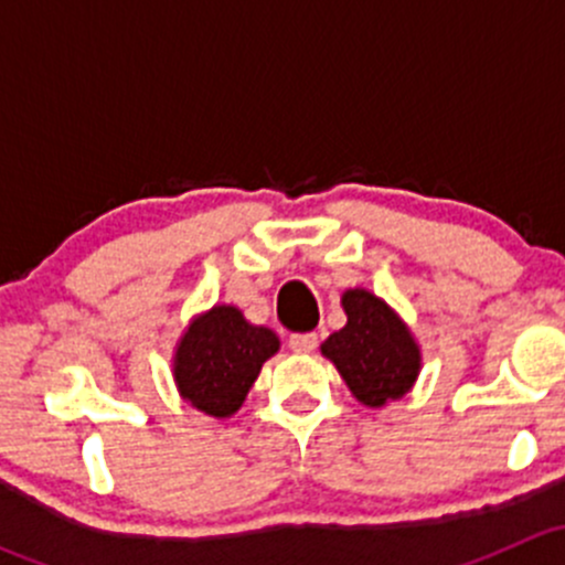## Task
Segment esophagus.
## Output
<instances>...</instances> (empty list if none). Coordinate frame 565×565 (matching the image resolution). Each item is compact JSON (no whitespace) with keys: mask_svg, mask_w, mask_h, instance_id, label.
<instances>
[{"mask_svg":"<svg viewBox=\"0 0 565 565\" xmlns=\"http://www.w3.org/2000/svg\"><path fill=\"white\" fill-rule=\"evenodd\" d=\"M289 350L315 352L317 350V333H292L289 335Z\"/></svg>","mask_w":565,"mask_h":565,"instance_id":"obj_1","label":"esophagus"}]
</instances>
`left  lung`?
Listing matches in <instances>:
<instances>
[{
	"mask_svg": "<svg viewBox=\"0 0 565 565\" xmlns=\"http://www.w3.org/2000/svg\"><path fill=\"white\" fill-rule=\"evenodd\" d=\"M347 324L322 341V355L339 369L352 396L383 407L413 388L420 372V347L402 317L369 289L341 295Z\"/></svg>",
	"mask_w": 565,
	"mask_h": 565,
	"instance_id": "8db88e82",
	"label": "left lung"
}]
</instances>
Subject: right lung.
Wrapping results in <instances>:
<instances>
[{
    "mask_svg": "<svg viewBox=\"0 0 565 565\" xmlns=\"http://www.w3.org/2000/svg\"><path fill=\"white\" fill-rule=\"evenodd\" d=\"M281 347L270 328L250 324L235 306L193 317L174 350V383L191 407L230 418L246 402L262 363Z\"/></svg>",
    "mask_w": 565,
    "mask_h": 565,
    "instance_id": "obj_1",
    "label": "right lung"
}]
</instances>
